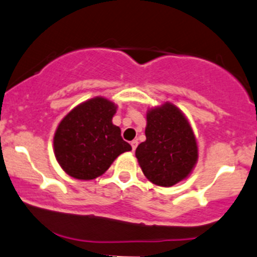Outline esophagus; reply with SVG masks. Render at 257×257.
<instances>
[{"mask_svg":"<svg viewBox=\"0 0 257 257\" xmlns=\"http://www.w3.org/2000/svg\"><path fill=\"white\" fill-rule=\"evenodd\" d=\"M131 145H132V149L136 150L137 147H138V140H133V142L131 143Z\"/></svg>","mask_w":257,"mask_h":257,"instance_id":"esophagus-1","label":"esophagus"}]
</instances>
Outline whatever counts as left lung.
<instances>
[{
	"instance_id": "left-lung-1",
	"label": "left lung",
	"mask_w": 257,
	"mask_h": 257,
	"mask_svg": "<svg viewBox=\"0 0 257 257\" xmlns=\"http://www.w3.org/2000/svg\"><path fill=\"white\" fill-rule=\"evenodd\" d=\"M145 137L136 156L148 180L171 187L192 172L198 147L187 118L176 106L166 102L148 110Z\"/></svg>"
}]
</instances>
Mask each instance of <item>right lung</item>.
I'll return each instance as SVG.
<instances>
[{
	"mask_svg": "<svg viewBox=\"0 0 257 257\" xmlns=\"http://www.w3.org/2000/svg\"><path fill=\"white\" fill-rule=\"evenodd\" d=\"M117 106L94 97L67 113L54 136V154L61 169L77 180H93L132 147L112 123Z\"/></svg>",
	"mask_w": 257,
	"mask_h": 257,
	"instance_id": "add662e5",
	"label": "right lung"
}]
</instances>
